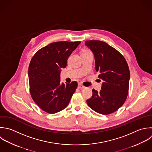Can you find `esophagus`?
<instances>
[{
  "label": "esophagus",
  "instance_id": "34e87169",
  "mask_svg": "<svg viewBox=\"0 0 152 152\" xmlns=\"http://www.w3.org/2000/svg\"><path fill=\"white\" fill-rule=\"evenodd\" d=\"M77 87H78V88H80V89H83V88H85V87L83 85H82L81 83H79Z\"/></svg>",
  "mask_w": 152,
  "mask_h": 152
}]
</instances>
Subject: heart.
<instances>
[{"label":"heart","instance_id":"1","mask_svg":"<svg viewBox=\"0 0 152 152\" xmlns=\"http://www.w3.org/2000/svg\"><path fill=\"white\" fill-rule=\"evenodd\" d=\"M85 51H86V50H85Z\"/></svg>","mask_w":152,"mask_h":152}]
</instances>
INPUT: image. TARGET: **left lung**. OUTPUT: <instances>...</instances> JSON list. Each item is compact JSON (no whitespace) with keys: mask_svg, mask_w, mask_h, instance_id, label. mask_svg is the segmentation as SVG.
<instances>
[{"mask_svg":"<svg viewBox=\"0 0 152 152\" xmlns=\"http://www.w3.org/2000/svg\"><path fill=\"white\" fill-rule=\"evenodd\" d=\"M85 45L93 52L95 69L102 79L99 92L92 89V97L87 99L88 106L95 112L108 115L118 110L129 94L130 70L124 56L107 43L86 41Z\"/></svg>","mask_w":152,"mask_h":152,"instance_id":"left-lung-1","label":"left lung"}]
</instances>
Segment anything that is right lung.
Returning a JSON list of instances; mask_svg holds the SVG:
<instances>
[{
	"mask_svg": "<svg viewBox=\"0 0 152 152\" xmlns=\"http://www.w3.org/2000/svg\"><path fill=\"white\" fill-rule=\"evenodd\" d=\"M80 41H57L39 49L28 67L29 92L42 111L54 114L65 109L77 87V82L60 83L61 68Z\"/></svg>",
	"mask_w": 152,
	"mask_h": 152,
	"instance_id": "add662e5",
	"label": "right lung"
}]
</instances>
